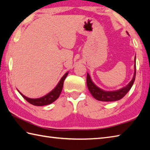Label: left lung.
Wrapping results in <instances>:
<instances>
[{
    "label": "left lung",
    "instance_id": "obj_1",
    "mask_svg": "<svg viewBox=\"0 0 150 150\" xmlns=\"http://www.w3.org/2000/svg\"><path fill=\"white\" fill-rule=\"evenodd\" d=\"M127 33L128 34V32H127ZM134 61V74H133V77L132 79V81H130L126 86H124L117 90L105 91L103 90V89L100 88L99 87H98L92 81L90 74L87 73V86L92 96H93L96 100L104 102L116 101L123 98L125 96L126 94L129 91L130 89L132 87L133 83H134L136 75V57H135Z\"/></svg>",
    "mask_w": 150,
    "mask_h": 150
}]
</instances>
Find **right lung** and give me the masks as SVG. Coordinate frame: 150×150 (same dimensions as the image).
Here are the masks:
<instances>
[{
	"mask_svg": "<svg viewBox=\"0 0 150 150\" xmlns=\"http://www.w3.org/2000/svg\"><path fill=\"white\" fill-rule=\"evenodd\" d=\"M69 71L66 73L64 75L62 76V77L60 79V80L58 82V84H57L56 86L54 88V89L49 92L48 93H47L44 96L40 97V98H31L29 97H27L22 94L21 92L19 91L18 90V91L19 92L23 98L25 100H26L28 103L34 105V106H46V105H49L50 104L53 103L54 101H55L57 98H59V95L61 93L62 88H63V84H64V81L65 79L66 78L67 75H68Z\"/></svg>",
	"mask_w": 150,
	"mask_h": 150,
	"instance_id": "right-lung-1",
	"label": "right lung"
}]
</instances>
